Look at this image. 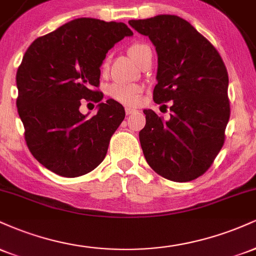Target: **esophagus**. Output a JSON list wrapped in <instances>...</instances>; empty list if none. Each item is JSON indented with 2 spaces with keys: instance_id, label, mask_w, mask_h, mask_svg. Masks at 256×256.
I'll return each instance as SVG.
<instances>
[{
  "instance_id": "1",
  "label": "esophagus",
  "mask_w": 256,
  "mask_h": 256,
  "mask_svg": "<svg viewBox=\"0 0 256 256\" xmlns=\"http://www.w3.org/2000/svg\"><path fill=\"white\" fill-rule=\"evenodd\" d=\"M125 112H126V116H131V114H134V112H136V110H132V108H126Z\"/></svg>"
}]
</instances>
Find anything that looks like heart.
Wrapping results in <instances>:
<instances>
[{"label": "heart", "mask_w": 256, "mask_h": 256, "mask_svg": "<svg viewBox=\"0 0 256 256\" xmlns=\"http://www.w3.org/2000/svg\"><path fill=\"white\" fill-rule=\"evenodd\" d=\"M148 48V46L142 43H134L128 46V55L138 64L140 56ZM143 91V86L137 83H114L108 89V94L112 98L118 101L119 104L134 107L137 106L140 100V94Z\"/></svg>", "instance_id": "obj_1"}]
</instances>
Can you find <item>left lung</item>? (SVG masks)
Returning <instances> with one entry per match:
<instances>
[{
	"label": "left lung",
	"instance_id": "left-lung-1",
	"mask_svg": "<svg viewBox=\"0 0 256 256\" xmlns=\"http://www.w3.org/2000/svg\"><path fill=\"white\" fill-rule=\"evenodd\" d=\"M128 24L148 36L156 49L155 104L172 101L170 120L143 110L146 126L140 142L146 162L168 180H194L212 166L225 142L230 101L224 61L207 38L177 16Z\"/></svg>",
	"mask_w": 256,
	"mask_h": 256
}]
</instances>
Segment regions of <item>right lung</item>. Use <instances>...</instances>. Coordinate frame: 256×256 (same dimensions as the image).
I'll return each instance as SVG.
<instances>
[{"instance_id":"1","label":"right lung","mask_w":256,"mask_h":256,"mask_svg":"<svg viewBox=\"0 0 256 256\" xmlns=\"http://www.w3.org/2000/svg\"><path fill=\"white\" fill-rule=\"evenodd\" d=\"M132 31L124 22L79 18L38 37L16 72V107L28 150L49 171L67 178L95 170L125 118L119 102L100 86V66L114 44ZM99 104L89 120L81 102Z\"/></svg>"}]
</instances>
